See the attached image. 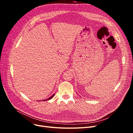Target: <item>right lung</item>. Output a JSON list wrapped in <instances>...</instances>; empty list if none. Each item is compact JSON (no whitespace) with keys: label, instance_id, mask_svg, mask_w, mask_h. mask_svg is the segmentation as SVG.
<instances>
[{"label":"right lung","instance_id":"add662e5","mask_svg":"<svg viewBox=\"0 0 133 133\" xmlns=\"http://www.w3.org/2000/svg\"><path fill=\"white\" fill-rule=\"evenodd\" d=\"M54 96V94L53 95H52V96H50V97L49 98H48V99H45V100H43V101H45V100H50V99H51V98H53V96Z\"/></svg>","mask_w":133,"mask_h":133}]
</instances>
